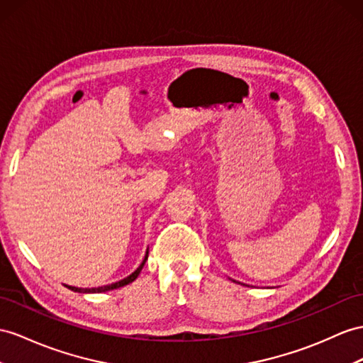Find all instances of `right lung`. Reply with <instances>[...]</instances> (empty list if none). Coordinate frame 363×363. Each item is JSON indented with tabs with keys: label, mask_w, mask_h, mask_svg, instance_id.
Returning a JSON list of instances; mask_svg holds the SVG:
<instances>
[{
	"label": "right lung",
	"mask_w": 363,
	"mask_h": 363,
	"mask_svg": "<svg viewBox=\"0 0 363 363\" xmlns=\"http://www.w3.org/2000/svg\"><path fill=\"white\" fill-rule=\"evenodd\" d=\"M147 257H148V250H147V255H145V257H144L143 264L139 265L132 274L127 276L125 279H123V281H119V282L110 284V285H104V286H98V288H78V286H70V285H66V286L69 288V290H72V291H77V293H104V291L115 290V288L124 286V285H127V284H130V282H133V281H135V279L139 276V273H141L143 267H144V264H145V261H147Z\"/></svg>",
	"instance_id": "obj_1"
}]
</instances>
